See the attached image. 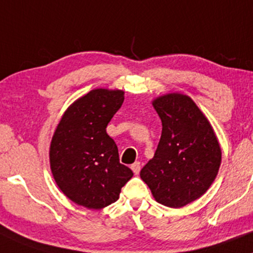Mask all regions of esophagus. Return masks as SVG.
I'll return each instance as SVG.
<instances>
[{
  "label": "esophagus",
  "mask_w": 253,
  "mask_h": 253,
  "mask_svg": "<svg viewBox=\"0 0 253 253\" xmlns=\"http://www.w3.org/2000/svg\"><path fill=\"white\" fill-rule=\"evenodd\" d=\"M130 169H132V171L134 172V174H139V172H140V163H139V161H136V163L132 164V165H130Z\"/></svg>",
  "instance_id": "34e87169"
}]
</instances>
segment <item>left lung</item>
<instances>
[{"label":"left lung","instance_id":"left-lung-1","mask_svg":"<svg viewBox=\"0 0 253 253\" xmlns=\"http://www.w3.org/2000/svg\"><path fill=\"white\" fill-rule=\"evenodd\" d=\"M163 130L154 157L140 176L154 199L179 209L209 190L218 174L221 150L211 124L190 96L169 93L152 102Z\"/></svg>","mask_w":253,"mask_h":253}]
</instances>
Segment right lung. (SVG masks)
<instances>
[{"label":"right lung","mask_w":253,"mask_h":253,"mask_svg":"<svg viewBox=\"0 0 253 253\" xmlns=\"http://www.w3.org/2000/svg\"><path fill=\"white\" fill-rule=\"evenodd\" d=\"M124 90L97 88L67 108L50 142L56 185L78 205L100 210L119 199L133 172L119 161L106 127L124 102Z\"/></svg>","instance_id":"right-lung-1"}]
</instances>
